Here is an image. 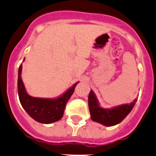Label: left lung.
<instances>
[{"label": "left lung", "instance_id": "obj_1", "mask_svg": "<svg viewBox=\"0 0 156 156\" xmlns=\"http://www.w3.org/2000/svg\"><path fill=\"white\" fill-rule=\"evenodd\" d=\"M137 99L130 104H123L112 109H103L99 106L93 92L90 91L88 97L89 109L92 120L106 126H112L121 122L131 112Z\"/></svg>", "mask_w": 156, "mask_h": 156}]
</instances>
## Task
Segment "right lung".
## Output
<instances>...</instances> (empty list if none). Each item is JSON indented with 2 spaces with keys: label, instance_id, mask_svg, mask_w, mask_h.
<instances>
[{
  "label": "right lung",
  "instance_id": "obj_1",
  "mask_svg": "<svg viewBox=\"0 0 156 156\" xmlns=\"http://www.w3.org/2000/svg\"><path fill=\"white\" fill-rule=\"evenodd\" d=\"M22 64L19 66L17 91L19 99L23 109L36 121L48 124L57 122L62 118L66 103L73 93L76 83L57 99H43L32 97L27 93L21 79Z\"/></svg>",
  "mask_w": 156,
  "mask_h": 156
}]
</instances>
